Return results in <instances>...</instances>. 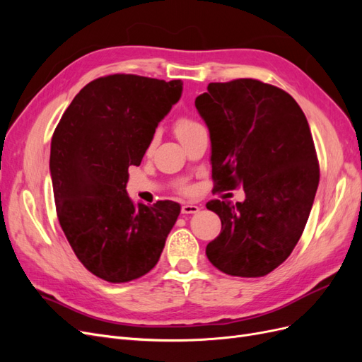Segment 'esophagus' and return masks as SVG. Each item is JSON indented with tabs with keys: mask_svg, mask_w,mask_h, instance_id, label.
Instances as JSON below:
<instances>
[{
	"mask_svg": "<svg viewBox=\"0 0 362 362\" xmlns=\"http://www.w3.org/2000/svg\"><path fill=\"white\" fill-rule=\"evenodd\" d=\"M199 210H201L199 205L192 204V202H184L182 206H181V213L182 214H194V213H198Z\"/></svg>",
	"mask_w": 362,
	"mask_h": 362,
	"instance_id": "34e87169",
	"label": "esophagus"
}]
</instances>
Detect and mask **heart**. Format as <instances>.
Returning <instances> with one entry per match:
<instances>
[{"label": "heart", "mask_w": 362, "mask_h": 362, "mask_svg": "<svg viewBox=\"0 0 362 362\" xmlns=\"http://www.w3.org/2000/svg\"><path fill=\"white\" fill-rule=\"evenodd\" d=\"M198 127H199V124H196L193 119L182 116V117L177 119V122H175V133H177L180 140H182L185 136L190 134L192 131ZM152 144H154V140H152Z\"/></svg>", "instance_id": "obj_1"}]
</instances>
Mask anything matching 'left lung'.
Returning a JSON list of instances; mask_svg holds the SVG:
<instances>
[{"label": "left lung", "instance_id": "1", "mask_svg": "<svg viewBox=\"0 0 362 362\" xmlns=\"http://www.w3.org/2000/svg\"><path fill=\"white\" fill-rule=\"evenodd\" d=\"M194 105L210 131L216 187H243V202L210 201L222 231L206 245L226 275L264 276L288 258L319 185L314 141L302 108L278 87L240 78L210 83Z\"/></svg>", "mask_w": 362, "mask_h": 362}]
</instances>
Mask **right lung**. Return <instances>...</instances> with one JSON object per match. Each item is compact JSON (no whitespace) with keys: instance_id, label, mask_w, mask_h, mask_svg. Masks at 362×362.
Segmentation results:
<instances>
[{"instance_id":"right-lung-1","label":"right lung","mask_w":362,"mask_h":362,"mask_svg":"<svg viewBox=\"0 0 362 362\" xmlns=\"http://www.w3.org/2000/svg\"><path fill=\"white\" fill-rule=\"evenodd\" d=\"M182 81L108 75L76 93L51 140L49 172L59 222L76 258L108 282L154 269L181 205L152 206L127 193L156 128L180 101Z\"/></svg>"}]
</instances>
